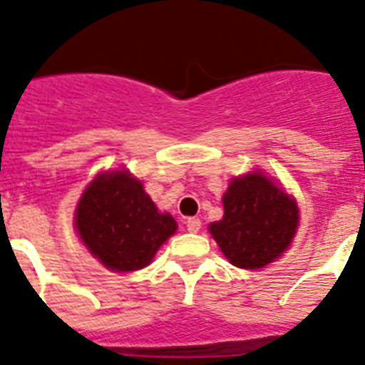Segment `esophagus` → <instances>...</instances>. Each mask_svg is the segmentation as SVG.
<instances>
[{
	"label": "esophagus",
	"mask_w": 365,
	"mask_h": 365,
	"mask_svg": "<svg viewBox=\"0 0 365 365\" xmlns=\"http://www.w3.org/2000/svg\"><path fill=\"white\" fill-rule=\"evenodd\" d=\"M186 228H188L190 233H197L200 230V220L195 219V217H190V219L186 220Z\"/></svg>",
	"instance_id": "1"
}]
</instances>
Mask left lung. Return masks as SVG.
<instances>
[{"label":"left lung","instance_id":"left-lung-1","mask_svg":"<svg viewBox=\"0 0 365 365\" xmlns=\"http://www.w3.org/2000/svg\"><path fill=\"white\" fill-rule=\"evenodd\" d=\"M222 205L224 217L210 224V233L233 266L264 267L279 259L295 237V200L262 173L233 179Z\"/></svg>","mask_w":365,"mask_h":365}]
</instances>
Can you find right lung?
I'll use <instances>...</instances> for the list:
<instances>
[{
	"label": "right lung",
	"instance_id": "obj_1",
	"mask_svg": "<svg viewBox=\"0 0 365 365\" xmlns=\"http://www.w3.org/2000/svg\"><path fill=\"white\" fill-rule=\"evenodd\" d=\"M76 228L92 255L113 272H135L152 262L177 230L172 215L157 212L143 185L128 172L98 175L76 210Z\"/></svg>",
	"mask_w": 365,
	"mask_h": 365
}]
</instances>
